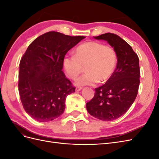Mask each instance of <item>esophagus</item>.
Wrapping results in <instances>:
<instances>
[{"label":"esophagus","mask_w":159,"mask_h":159,"mask_svg":"<svg viewBox=\"0 0 159 159\" xmlns=\"http://www.w3.org/2000/svg\"><path fill=\"white\" fill-rule=\"evenodd\" d=\"M81 89H82V88H81V87H76L75 88V91H80Z\"/></svg>","instance_id":"esophagus-1"}]
</instances>
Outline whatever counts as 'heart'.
<instances>
[{"instance_id": "1", "label": "heart", "mask_w": 159, "mask_h": 159, "mask_svg": "<svg viewBox=\"0 0 159 159\" xmlns=\"http://www.w3.org/2000/svg\"><path fill=\"white\" fill-rule=\"evenodd\" d=\"M117 57L112 47L95 41L80 45L74 56H66L63 67L70 78L75 80L84 71L86 73L75 81L78 86L92 85L107 81L115 70Z\"/></svg>"}]
</instances>
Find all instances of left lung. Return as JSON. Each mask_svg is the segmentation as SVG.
Here are the masks:
<instances>
[{
	"instance_id": "8db88e82",
	"label": "left lung",
	"mask_w": 159,
	"mask_h": 159,
	"mask_svg": "<svg viewBox=\"0 0 159 159\" xmlns=\"http://www.w3.org/2000/svg\"><path fill=\"white\" fill-rule=\"evenodd\" d=\"M107 41L116 52L117 64L111 77L95 88L94 97L86 103L88 113L95 118L113 121L125 113L134 102L140 84L139 57L131 46L113 33L95 36Z\"/></svg>"
}]
</instances>
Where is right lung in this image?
I'll use <instances>...</instances> for the list:
<instances>
[{"instance_id":"right-lung-1","label":"right lung","mask_w":159,"mask_h":159,"mask_svg":"<svg viewBox=\"0 0 159 159\" xmlns=\"http://www.w3.org/2000/svg\"><path fill=\"white\" fill-rule=\"evenodd\" d=\"M85 38L51 31L28 47L20 61L18 91L24 109L34 119L48 122L64 113L66 97L75 88L62 71L63 59Z\"/></svg>"}]
</instances>
